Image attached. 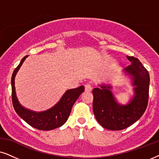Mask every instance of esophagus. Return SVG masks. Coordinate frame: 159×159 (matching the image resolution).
Returning <instances> with one entry per match:
<instances>
[{
    "label": "esophagus",
    "mask_w": 159,
    "mask_h": 159,
    "mask_svg": "<svg viewBox=\"0 0 159 159\" xmlns=\"http://www.w3.org/2000/svg\"><path fill=\"white\" fill-rule=\"evenodd\" d=\"M85 90L87 92H90L92 90V86L90 84H85Z\"/></svg>",
    "instance_id": "obj_1"
}]
</instances>
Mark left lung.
Listing matches in <instances>:
<instances>
[{"label":"left lung","mask_w":159,"mask_h":159,"mask_svg":"<svg viewBox=\"0 0 159 159\" xmlns=\"http://www.w3.org/2000/svg\"><path fill=\"white\" fill-rule=\"evenodd\" d=\"M131 65L124 68L132 77L134 95L127 105H120L116 101L111 86L101 85L92 91L93 111L100 125L107 129L122 130L139 120L147 108L149 96L150 75L139 60L127 56Z\"/></svg>","instance_id":"1"}]
</instances>
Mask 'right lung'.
<instances>
[{
	"label": "right lung",
	"mask_w": 159,
	"mask_h": 159,
	"mask_svg": "<svg viewBox=\"0 0 159 159\" xmlns=\"http://www.w3.org/2000/svg\"><path fill=\"white\" fill-rule=\"evenodd\" d=\"M28 56H25L22 59L21 62L13 72L11 77V97L12 103L16 113L20 116L25 122L30 126L37 129L46 131L52 130L54 129L60 127L67 121L72 107L77 99L84 91V86L67 90L65 93L60 100L52 108L43 112H34L25 108L19 102L16 95L15 86H14V78L19 69L22 66Z\"/></svg>",
	"instance_id": "right-lung-1"
}]
</instances>
